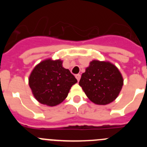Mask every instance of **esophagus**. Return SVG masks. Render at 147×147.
I'll return each mask as SVG.
<instances>
[{
	"instance_id": "esophagus-1",
	"label": "esophagus",
	"mask_w": 147,
	"mask_h": 147,
	"mask_svg": "<svg viewBox=\"0 0 147 147\" xmlns=\"http://www.w3.org/2000/svg\"><path fill=\"white\" fill-rule=\"evenodd\" d=\"M76 80H77V81L79 82V81H80V78H81V75L76 74Z\"/></svg>"
}]
</instances>
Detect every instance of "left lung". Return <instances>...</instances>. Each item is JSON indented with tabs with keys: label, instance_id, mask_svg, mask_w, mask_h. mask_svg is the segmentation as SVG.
<instances>
[{
	"label": "left lung",
	"instance_id": "1",
	"mask_svg": "<svg viewBox=\"0 0 147 147\" xmlns=\"http://www.w3.org/2000/svg\"><path fill=\"white\" fill-rule=\"evenodd\" d=\"M123 82L121 73L114 65L93 60L82 74L79 84L91 102L105 105L117 98Z\"/></svg>",
	"mask_w": 147,
	"mask_h": 147
}]
</instances>
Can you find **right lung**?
Wrapping results in <instances>:
<instances>
[{
    "instance_id": "add662e5",
    "label": "right lung",
    "mask_w": 147,
    "mask_h": 147,
    "mask_svg": "<svg viewBox=\"0 0 147 147\" xmlns=\"http://www.w3.org/2000/svg\"><path fill=\"white\" fill-rule=\"evenodd\" d=\"M77 82L62 61L49 59L35 66L28 84L35 98L42 105L54 107L65 99L73 85Z\"/></svg>"
}]
</instances>
